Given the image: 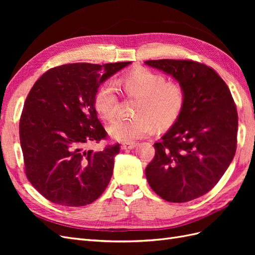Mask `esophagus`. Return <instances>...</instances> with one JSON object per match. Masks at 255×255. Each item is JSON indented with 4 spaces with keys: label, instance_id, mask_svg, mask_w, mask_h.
<instances>
[{
    "label": "esophagus",
    "instance_id": "34e87169",
    "mask_svg": "<svg viewBox=\"0 0 255 255\" xmlns=\"http://www.w3.org/2000/svg\"><path fill=\"white\" fill-rule=\"evenodd\" d=\"M136 146L135 142H123L121 144V149L122 150H132Z\"/></svg>",
    "mask_w": 255,
    "mask_h": 255
}]
</instances>
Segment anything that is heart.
Returning <instances> with one entry per match:
<instances>
[{
	"label": "heart",
	"instance_id": "obj_1",
	"mask_svg": "<svg viewBox=\"0 0 255 255\" xmlns=\"http://www.w3.org/2000/svg\"><path fill=\"white\" fill-rule=\"evenodd\" d=\"M126 94L139 98L135 118H117L107 127L114 139L130 142L159 128L171 127L180 117L185 104V92L176 83H167L165 76L148 69H137L118 80ZM119 91L114 81L105 82L97 91L95 107L104 119L117 113Z\"/></svg>",
	"mask_w": 255,
	"mask_h": 255
}]
</instances>
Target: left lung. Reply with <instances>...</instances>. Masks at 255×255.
I'll return each instance as SVG.
<instances>
[{
  "mask_svg": "<svg viewBox=\"0 0 255 255\" xmlns=\"http://www.w3.org/2000/svg\"><path fill=\"white\" fill-rule=\"evenodd\" d=\"M144 64L179 82L185 92L180 117L145 168L151 188L169 202L205 195L233 160L238 116L231 91L214 69L192 60L159 59Z\"/></svg>",
  "mask_w": 255,
  "mask_h": 255,
  "instance_id": "left-lung-1",
  "label": "left lung"
}]
</instances>
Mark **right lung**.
Wrapping results in <instances>:
<instances>
[{"label": "right lung", "instance_id": "add662e5", "mask_svg": "<svg viewBox=\"0 0 255 255\" xmlns=\"http://www.w3.org/2000/svg\"><path fill=\"white\" fill-rule=\"evenodd\" d=\"M129 64L63 65L43 73L30 89L20 143L28 181L51 202L84 206L106 189L120 145L86 149L106 137L95 97L100 85Z\"/></svg>", "mask_w": 255, "mask_h": 255}]
</instances>
